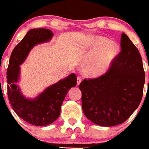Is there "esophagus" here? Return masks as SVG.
Returning a JSON list of instances; mask_svg holds the SVG:
<instances>
[{
    "label": "esophagus",
    "mask_w": 149,
    "mask_h": 149,
    "mask_svg": "<svg viewBox=\"0 0 149 149\" xmlns=\"http://www.w3.org/2000/svg\"><path fill=\"white\" fill-rule=\"evenodd\" d=\"M81 81H82V78H81V77L78 76V78H77V85H79L80 82H81Z\"/></svg>",
    "instance_id": "34e87169"
}]
</instances>
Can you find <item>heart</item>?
<instances>
[{"instance_id":"b5f03b06","label":"heart","mask_w":149,"mask_h":149,"mask_svg":"<svg viewBox=\"0 0 149 149\" xmlns=\"http://www.w3.org/2000/svg\"><path fill=\"white\" fill-rule=\"evenodd\" d=\"M117 43L104 37L92 39L89 48V55L82 65L83 72L89 77H98L110 69L118 53Z\"/></svg>"}]
</instances>
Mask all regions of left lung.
I'll return each instance as SVG.
<instances>
[{"label": "left lung", "mask_w": 149, "mask_h": 149, "mask_svg": "<svg viewBox=\"0 0 149 149\" xmlns=\"http://www.w3.org/2000/svg\"><path fill=\"white\" fill-rule=\"evenodd\" d=\"M120 47L107 72L97 78L84 79L79 85L85 116L104 127L127 120L143 96L145 72L139 50L124 33Z\"/></svg>", "instance_id": "8db88e82"}]
</instances>
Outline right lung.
Here are the masks:
<instances>
[{
    "mask_svg": "<svg viewBox=\"0 0 149 149\" xmlns=\"http://www.w3.org/2000/svg\"><path fill=\"white\" fill-rule=\"evenodd\" d=\"M53 35L47 29H33L12 52L7 69L8 97L13 110L26 122L36 126L52 123L60 115L61 104L69 90L77 84L76 74L71 73L64 79L47 88L35 100L26 99L15 83L19 76V66L24 61L34 45L49 41Z\"/></svg>",
    "mask_w": 149,
    "mask_h": 149,
    "instance_id": "right-lung-1",
    "label": "right lung"
}]
</instances>
